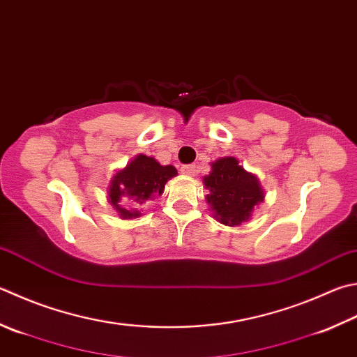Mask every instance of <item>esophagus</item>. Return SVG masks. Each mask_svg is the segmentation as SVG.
<instances>
[{
  "mask_svg": "<svg viewBox=\"0 0 357 357\" xmlns=\"http://www.w3.org/2000/svg\"><path fill=\"white\" fill-rule=\"evenodd\" d=\"M181 174H185V176H196V172H197V169H196V165H185V166H181Z\"/></svg>",
  "mask_w": 357,
  "mask_h": 357,
  "instance_id": "1",
  "label": "esophagus"
}]
</instances>
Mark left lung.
<instances>
[{
    "instance_id": "8db88e82",
    "label": "left lung",
    "mask_w": 357,
    "mask_h": 357,
    "mask_svg": "<svg viewBox=\"0 0 357 357\" xmlns=\"http://www.w3.org/2000/svg\"><path fill=\"white\" fill-rule=\"evenodd\" d=\"M204 183L208 190L206 202L214 211V218L230 227L248 220L253 208L264 200L258 178L245 172L233 157L214 161L210 176L204 177Z\"/></svg>"
}]
</instances>
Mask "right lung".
I'll return each instance as SVG.
<instances>
[{
	"label": "right lung",
	"mask_w": 357,
	"mask_h": 357,
	"mask_svg": "<svg viewBox=\"0 0 357 357\" xmlns=\"http://www.w3.org/2000/svg\"><path fill=\"white\" fill-rule=\"evenodd\" d=\"M177 176L174 166H161L157 160L138 155L113 177L109 200L123 219L139 218V208L165 191L166 181Z\"/></svg>",
	"instance_id": "right-lung-1"
}]
</instances>
